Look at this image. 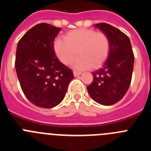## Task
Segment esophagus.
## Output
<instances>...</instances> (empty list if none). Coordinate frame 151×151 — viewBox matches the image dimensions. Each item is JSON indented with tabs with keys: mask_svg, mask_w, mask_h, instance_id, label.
Instances as JSON below:
<instances>
[{
	"mask_svg": "<svg viewBox=\"0 0 151 151\" xmlns=\"http://www.w3.org/2000/svg\"><path fill=\"white\" fill-rule=\"evenodd\" d=\"M73 74H74L75 76H79V75L82 74V73H81V72H78V71H73Z\"/></svg>",
	"mask_w": 151,
	"mask_h": 151,
	"instance_id": "obj_1",
	"label": "esophagus"
}]
</instances>
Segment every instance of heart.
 <instances>
[{
	"instance_id": "heart-1",
	"label": "heart",
	"mask_w": 151,
	"mask_h": 151,
	"mask_svg": "<svg viewBox=\"0 0 151 151\" xmlns=\"http://www.w3.org/2000/svg\"><path fill=\"white\" fill-rule=\"evenodd\" d=\"M54 49L58 59L65 65L71 64L79 54L81 56L74 63L75 68H97L110 54V39L103 32L91 29H73L68 32L64 38L54 42Z\"/></svg>"
}]
</instances>
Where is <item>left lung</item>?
Instances as JSON below:
<instances>
[{
    "label": "left lung",
    "instance_id": "8db88e82",
    "mask_svg": "<svg viewBox=\"0 0 151 151\" xmlns=\"http://www.w3.org/2000/svg\"><path fill=\"white\" fill-rule=\"evenodd\" d=\"M110 39V51L101 69L92 73L87 86L89 95L97 103L110 106L119 102L130 86L134 56L129 37L110 24H96Z\"/></svg>",
    "mask_w": 151,
    "mask_h": 151
}]
</instances>
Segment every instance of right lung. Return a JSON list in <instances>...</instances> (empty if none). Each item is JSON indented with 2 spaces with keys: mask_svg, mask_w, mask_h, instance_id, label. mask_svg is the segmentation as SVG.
Returning <instances> with one entry per match:
<instances>
[{
  "mask_svg": "<svg viewBox=\"0 0 151 151\" xmlns=\"http://www.w3.org/2000/svg\"><path fill=\"white\" fill-rule=\"evenodd\" d=\"M61 29L39 23L19 41L15 68L21 88L28 100L42 108L60 104L73 73L58 60L54 41Z\"/></svg>",
  "mask_w": 151,
  "mask_h": 151,
  "instance_id": "obj_1",
  "label": "right lung"
}]
</instances>
